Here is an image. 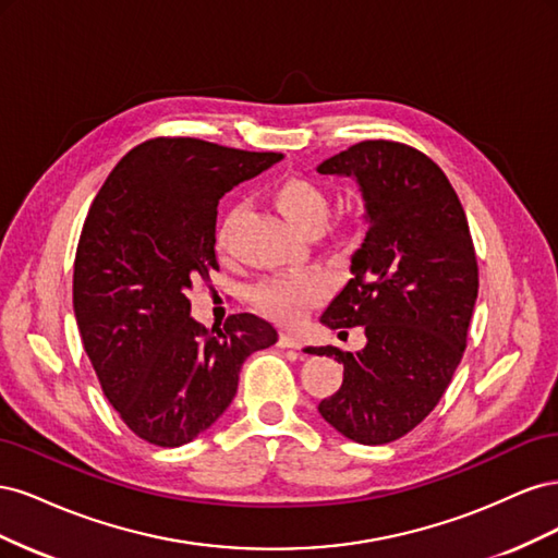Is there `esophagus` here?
I'll return each mask as SVG.
<instances>
[{"label": "esophagus", "instance_id": "34e87169", "mask_svg": "<svg viewBox=\"0 0 558 558\" xmlns=\"http://www.w3.org/2000/svg\"><path fill=\"white\" fill-rule=\"evenodd\" d=\"M279 347L281 349H302V340L295 335H289V332H281L279 335Z\"/></svg>", "mask_w": 558, "mask_h": 558}]
</instances>
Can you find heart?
<instances>
[{"label": "heart", "mask_w": 558, "mask_h": 558, "mask_svg": "<svg viewBox=\"0 0 558 558\" xmlns=\"http://www.w3.org/2000/svg\"><path fill=\"white\" fill-rule=\"evenodd\" d=\"M272 202L279 214L300 232H316L328 216V197L316 183L307 179H283L272 191ZM242 209H234L218 232V248H230V232ZM328 293V281L316 272L281 275L265 279L253 289V305L265 316L279 320L283 326H293L307 316Z\"/></svg>", "instance_id": "obj_1"}]
</instances>
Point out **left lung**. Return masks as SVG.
I'll return each instance as SVG.
<instances>
[{
  "label": "left lung",
  "instance_id": "left-lung-1",
  "mask_svg": "<svg viewBox=\"0 0 558 558\" xmlns=\"http://www.w3.org/2000/svg\"><path fill=\"white\" fill-rule=\"evenodd\" d=\"M316 170L356 179L367 221L353 277L320 314L332 330L363 326L367 344L305 349L344 365L318 412L353 442L386 445L435 410L463 359L480 289L475 246L449 179L408 144L367 140Z\"/></svg>",
  "mask_w": 558,
  "mask_h": 558
}]
</instances>
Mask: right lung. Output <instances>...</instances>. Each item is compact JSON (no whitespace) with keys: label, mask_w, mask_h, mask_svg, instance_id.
I'll return each instance as SVG.
<instances>
[{"label":"right lung","mask_w":558,"mask_h":558,"mask_svg":"<svg viewBox=\"0 0 558 558\" xmlns=\"http://www.w3.org/2000/svg\"><path fill=\"white\" fill-rule=\"evenodd\" d=\"M281 158L156 137L134 146L93 199L74 260L76 324L105 396L150 445L205 433L238 393L242 363L277 342L256 314L207 330L185 293L218 269V199Z\"/></svg>","instance_id":"1"}]
</instances>
